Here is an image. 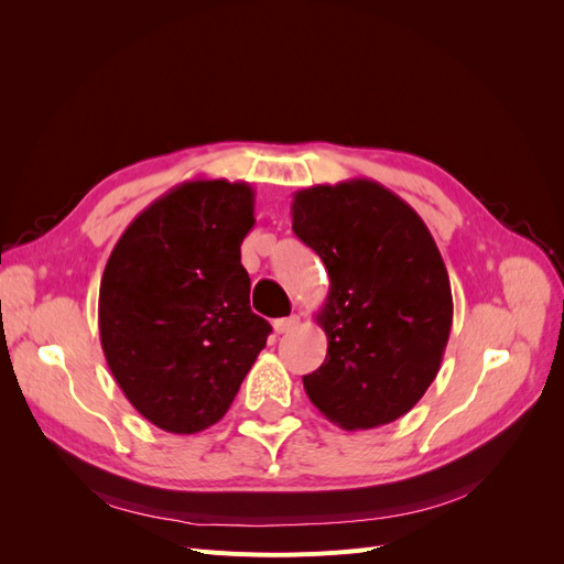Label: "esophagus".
Wrapping results in <instances>:
<instances>
[{
    "label": "esophagus",
    "mask_w": 564,
    "mask_h": 564,
    "mask_svg": "<svg viewBox=\"0 0 564 564\" xmlns=\"http://www.w3.org/2000/svg\"><path fill=\"white\" fill-rule=\"evenodd\" d=\"M299 324H301L299 315H289V317H280V319L272 322V327H275L278 334H289V332H294Z\"/></svg>",
    "instance_id": "obj_1"
}]
</instances>
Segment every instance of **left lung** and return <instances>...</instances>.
Listing matches in <instances>:
<instances>
[{"mask_svg":"<svg viewBox=\"0 0 564 564\" xmlns=\"http://www.w3.org/2000/svg\"><path fill=\"white\" fill-rule=\"evenodd\" d=\"M292 228L329 272L315 315L327 357L303 377L305 392L346 431L398 421L435 381L452 332L449 275L431 230L369 178L294 193Z\"/></svg>","mask_w":564,"mask_h":564,"instance_id":"8db88e82","label":"left lung"}]
</instances>
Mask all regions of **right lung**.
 I'll return each mask as SVG.
<instances>
[{
    "label": "right lung",
    "instance_id": "add662e5",
    "mask_svg": "<svg viewBox=\"0 0 564 564\" xmlns=\"http://www.w3.org/2000/svg\"><path fill=\"white\" fill-rule=\"evenodd\" d=\"M253 187L185 181L135 216L100 278L98 332L135 412L193 435L230 409L265 348L251 313L240 247L253 228Z\"/></svg>",
    "mask_w": 564,
    "mask_h": 564
}]
</instances>
